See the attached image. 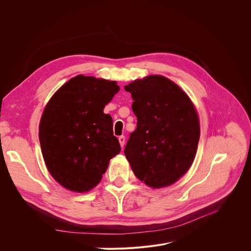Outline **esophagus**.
<instances>
[{
	"instance_id": "esophagus-1",
	"label": "esophagus",
	"mask_w": 251,
	"mask_h": 251,
	"mask_svg": "<svg viewBox=\"0 0 251 251\" xmlns=\"http://www.w3.org/2000/svg\"><path fill=\"white\" fill-rule=\"evenodd\" d=\"M119 142H120V146L123 148L124 147V144H125V136H119Z\"/></svg>"
}]
</instances>
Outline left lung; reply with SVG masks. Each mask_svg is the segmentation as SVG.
<instances>
[{"mask_svg":"<svg viewBox=\"0 0 251 251\" xmlns=\"http://www.w3.org/2000/svg\"><path fill=\"white\" fill-rule=\"evenodd\" d=\"M137 127L124 153L135 176L152 188L175 183L193 163L201 130L194 105L170 79L151 75L126 85Z\"/></svg>","mask_w":251,"mask_h":251,"instance_id":"8db88e82","label":"left lung"}]
</instances>
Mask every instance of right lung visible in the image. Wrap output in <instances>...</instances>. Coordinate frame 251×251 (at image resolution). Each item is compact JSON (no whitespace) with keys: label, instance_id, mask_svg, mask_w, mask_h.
Wrapping results in <instances>:
<instances>
[{"label":"right lung","instance_id":"add662e5","mask_svg":"<svg viewBox=\"0 0 251 251\" xmlns=\"http://www.w3.org/2000/svg\"><path fill=\"white\" fill-rule=\"evenodd\" d=\"M116 81L78 75L48 102L39 123V142L49 172L62 186L85 192L100 183L121 151L104 105L119 91Z\"/></svg>","mask_w":251,"mask_h":251}]
</instances>
